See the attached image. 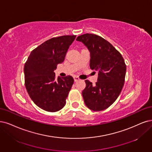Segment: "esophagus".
<instances>
[{"label": "esophagus", "mask_w": 152, "mask_h": 152, "mask_svg": "<svg viewBox=\"0 0 152 152\" xmlns=\"http://www.w3.org/2000/svg\"><path fill=\"white\" fill-rule=\"evenodd\" d=\"M74 80H75V82H76V81H79V80H80V78L78 77L77 76H75V77H74Z\"/></svg>", "instance_id": "34e87169"}]
</instances>
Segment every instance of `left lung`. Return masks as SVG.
Returning <instances> with one entry per match:
<instances>
[{
  "mask_svg": "<svg viewBox=\"0 0 152 152\" xmlns=\"http://www.w3.org/2000/svg\"><path fill=\"white\" fill-rule=\"evenodd\" d=\"M88 48L91 54L90 68L98 71L95 85L85 80L82 92L87 107L93 111H102L113 104L124 85L126 66L124 59L106 39L93 34H85L76 38Z\"/></svg>",
  "mask_w": 152,
  "mask_h": 152,
  "instance_id": "left-lung-1",
  "label": "left lung"
}]
</instances>
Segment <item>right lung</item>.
I'll use <instances>...</instances> for the list:
<instances>
[{"instance_id":"1","label":"right lung","mask_w":152,"mask_h":152,"mask_svg":"<svg viewBox=\"0 0 152 152\" xmlns=\"http://www.w3.org/2000/svg\"><path fill=\"white\" fill-rule=\"evenodd\" d=\"M76 36L53 37L33 49L24 65L25 86L37 106L49 112L63 108L74 83L71 76L58 77L54 71L63 63Z\"/></svg>"}]
</instances>
